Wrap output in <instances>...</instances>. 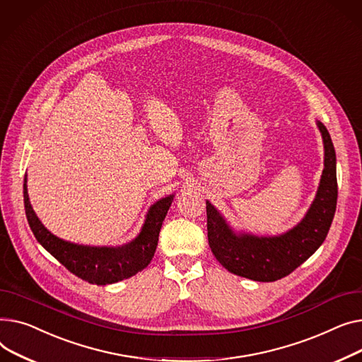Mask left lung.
<instances>
[{
  "label": "left lung",
  "mask_w": 362,
  "mask_h": 362,
  "mask_svg": "<svg viewBox=\"0 0 362 362\" xmlns=\"http://www.w3.org/2000/svg\"><path fill=\"white\" fill-rule=\"evenodd\" d=\"M317 125L325 141V169L315 200L298 226L274 238L237 237L206 202L209 245L228 272L257 282H274L301 266L326 240L337 202L336 153L326 127L322 122Z\"/></svg>",
  "instance_id": "1"
}]
</instances>
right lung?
Here are the masks:
<instances>
[{"instance_id":"1","label":"right lung","mask_w":362,"mask_h":362,"mask_svg":"<svg viewBox=\"0 0 362 362\" xmlns=\"http://www.w3.org/2000/svg\"><path fill=\"white\" fill-rule=\"evenodd\" d=\"M25 210L29 226L36 240L48 252L77 278L96 285L115 284L141 272L155 256L162 222L174 196L156 202L148 210L139 237L117 248L84 247L62 241L40 223L30 206L26 178L23 182Z\"/></svg>"}]
</instances>
